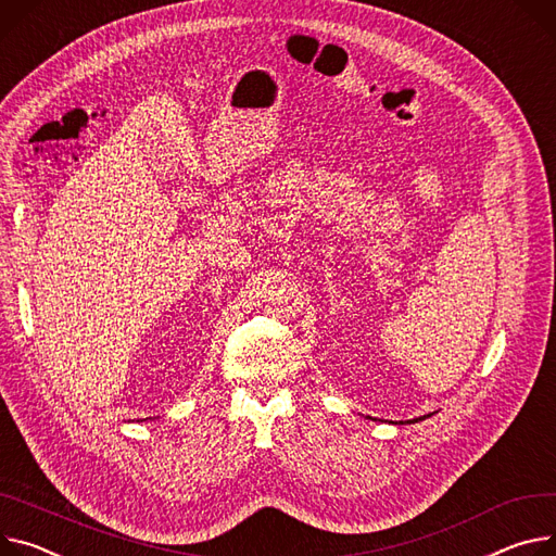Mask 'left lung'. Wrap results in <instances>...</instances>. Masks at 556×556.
Listing matches in <instances>:
<instances>
[{"instance_id":"1","label":"left lung","mask_w":556,"mask_h":556,"mask_svg":"<svg viewBox=\"0 0 556 556\" xmlns=\"http://www.w3.org/2000/svg\"><path fill=\"white\" fill-rule=\"evenodd\" d=\"M418 420H420V418H414V420H409V422H418Z\"/></svg>"}]
</instances>
